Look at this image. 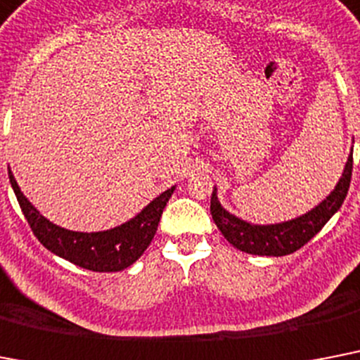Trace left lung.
<instances>
[{"label":"left lung","mask_w":360,"mask_h":360,"mask_svg":"<svg viewBox=\"0 0 360 360\" xmlns=\"http://www.w3.org/2000/svg\"><path fill=\"white\" fill-rule=\"evenodd\" d=\"M352 170L353 155H349L344 174H342L335 190L320 205L314 207L311 212L296 218V220L283 221V224H276V226H251L248 221L229 214L220 205L216 192H212V198H210V214H212V220L218 226V229L221 231V235L226 236L227 242L233 244L236 250L246 251L251 255H288V253H294L302 246H305L307 242L326 226L329 218L340 209L344 200H346L347 188H349Z\"/></svg>","instance_id":"left-lung-1"}]
</instances>
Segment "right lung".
I'll use <instances>...</instances> for the list:
<instances>
[{
	"label": "right lung",
	"mask_w": 360,
	"mask_h": 360,
	"mask_svg": "<svg viewBox=\"0 0 360 360\" xmlns=\"http://www.w3.org/2000/svg\"><path fill=\"white\" fill-rule=\"evenodd\" d=\"M8 179L22 207L23 216L40 244L55 255L92 271H120L133 264L153 240L160 214L174 194V186H172L159 198H155L133 220L114 229L101 231V233H77V231L63 229L46 220L22 194L11 170H8Z\"/></svg>",
	"instance_id": "obj_1"
}]
</instances>
